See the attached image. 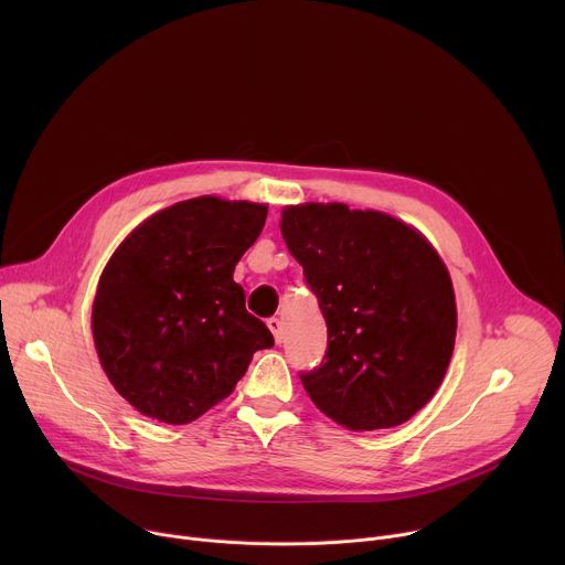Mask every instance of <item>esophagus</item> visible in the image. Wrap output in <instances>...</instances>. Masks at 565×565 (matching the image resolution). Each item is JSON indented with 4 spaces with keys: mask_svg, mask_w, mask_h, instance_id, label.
I'll list each match as a JSON object with an SVG mask.
<instances>
[{
    "mask_svg": "<svg viewBox=\"0 0 565 565\" xmlns=\"http://www.w3.org/2000/svg\"><path fill=\"white\" fill-rule=\"evenodd\" d=\"M268 329L273 331V335H275V342H277V344H281V340H284V335H281V319H277V317H270V319H268Z\"/></svg>",
    "mask_w": 565,
    "mask_h": 565,
    "instance_id": "1",
    "label": "esophagus"
}]
</instances>
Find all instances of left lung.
Segmentation results:
<instances>
[{
  "instance_id": "obj_1",
  "label": "left lung",
  "mask_w": 565,
  "mask_h": 565,
  "mask_svg": "<svg viewBox=\"0 0 565 565\" xmlns=\"http://www.w3.org/2000/svg\"><path fill=\"white\" fill-rule=\"evenodd\" d=\"M281 234L329 329L324 360L299 373L315 407L353 431L407 423L454 353L456 299L443 259L412 225L344 203L290 205Z\"/></svg>"
}]
</instances>
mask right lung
<instances>
[{
  "label": "right lung",
  "instance_id": "obj_1",
  "mask_svg": "<svg viewBox=\"0 0 565 565\" xmlns=\"http://www.w3.org/2000/svg\"><path fill=\"white\" fill-rule=\"evenodd\" d=\"M268 207L199 196L142 221L111 255L94 299L100 364L142 416L188 425L275 344L232 275Z\"/></svg>",
  "mask_w": 565,
  "mask_h": 565
}]
</instances>
